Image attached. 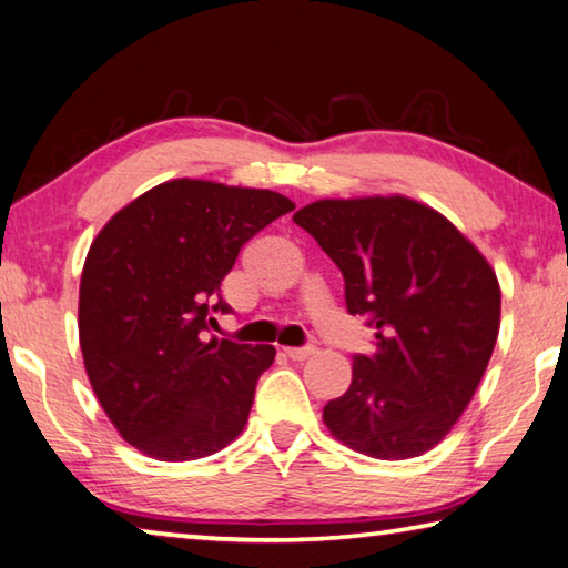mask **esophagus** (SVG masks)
<instances>
[{
    "label": "esophagus",
    "mask_w": 568,
    "mask_h": 568,
    "mask_svg": "<svg viewBox=\"0 0 568 568\" xmlns=\"http://www.w3.org/2000/svg\"><path fill=\"white\" fill-rule=\"evenodd\" d=\"M285 355L293 361H305L311 358V355H315V348L313 345H305V348H285Z\"/></svg>",
    "instance_id": "obj_1"
}]
</instances>
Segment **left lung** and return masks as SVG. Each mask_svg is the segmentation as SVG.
<instances>
[{
    "mask_svg": "<svg viewBox=\"0 0 568 568\" xmlns=\"http://www.w3.org/2000/svg\"><path fill=\"white\" fill-rule=\"evenodd\" d=\"M293 220L345 281V305L376 335L323 420L358 454L403 460L448 436L491 361L501 287L438 210L403 195L318 200Z\"/></svg>",
    "mask_w": 568,
    "mask_h": 568,
    "instance_id": "1",
    "label": "left lung"
}]
</instances>
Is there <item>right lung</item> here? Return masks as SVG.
Masks as SVG:
<instances>
[{"mask_svg":"<svg viewBox=\"0 0 568 568\" xmlns=\"http://www.w3.org/2000/svg\"><path fill=\"white\" fill-rule=\"evenodd\" d=\"M295 205L281 192L170 180L112 215L80 281V348L120 436L158 460L217 454L245 428L273 345L205 341L230 313L240 247Z\"/></svg>","mask_w":568,"mask_h":568,"instance_id":"add662e5","label":"right lung"}]
</instances>
